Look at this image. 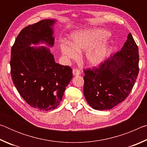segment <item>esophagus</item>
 <instances>
[{
  "label": "esophagus",
  "mask_w": 147,
  "mask_h": 147,
  "mask_svg": "<svg viewBox=\"0 0 147 147\" xmlns=\"http://www.w3.org/2000/svg\"><path fill=\"white\" fill-rule=\"evenodd\" d=\"M81 72L80 70H78V69H74L73 70V74L74 76H78L79 75V74H80Z\"/></svg>",
  "instance_id": "esophagus-1"
}]
</instances>
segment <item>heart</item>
I'll return each mask as SVG.
<instances>
[{"mask_svg": "<svg viewBox=\"0 0 147 147\" xmlns=\"http://www.w3.org/2000/svg\"><path fill=\"white\" fill-rule=\"evenodd\" d=\"M108 32L102 29H89L71 34V43L64 41L60 44L61 53L68 59H76L78 52L85 51L84 60L90 66H97L105 59L108 46L99 43L108 36Z\"/></svg>", "mask_w": 147, "mask_h": 147, "instance_id": "1", "label": "heart"}]
</instances>
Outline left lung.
<instances>
[{"instance_id": "obj_1", "label": "left lung", "mask_w": 147, "mask_h": 147, "mask_svg": "<svg viewBox=\"0 0 147 147\" xmlns=\"http://www.w3.org/2000/svg\"><path fill=\"white\" fill-rule=\"evenodd\" d=\"M139 58L138 45L130 33L121 51L98 68L84 70V94L92 108L110 109L128 97L139 73Z\"/></svg>"}]
</instances>
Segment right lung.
I'll return each mask as SVG.
<instances>
[{"instance_id":"add662e5","label":"right lung","mask_w":147,"mask_h":147,"mask_svg":"<svg viewBox=\"0 0 147 147\" xmlns=\"http://www.w3.org/2000/svg\"><path fill=\"white\" fill-rule=\"evenodd\" d=\"M55 22L45 19L25 27L11 48V76L14 86L27 104L39 110L56 108L73 78L72 69L56 63L48 47L30 46L45 43L53 47Z\"/></svg>"}]
</instances>
